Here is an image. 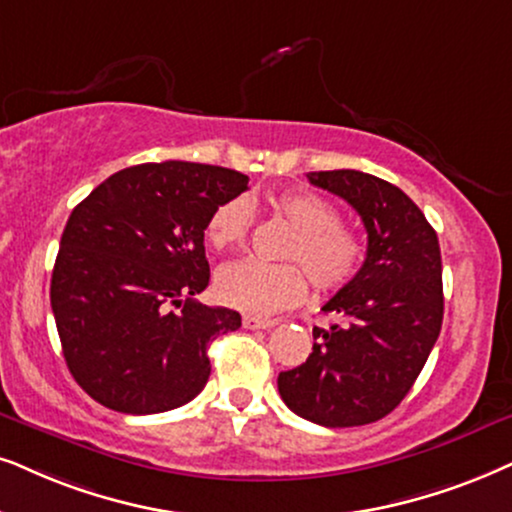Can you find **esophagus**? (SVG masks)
I'll return each mask as SVG.
<instances>
[{"mask_svg":"<svg viewBox=\"0 0 512 512\" xmlns=\"http://www.w3.org/2000/svg\"><path fill=\"white\" fill-rule=\"evenodd\" d=\"M276 319H260V316H243V326L250 331H267V328L276 326Z\"/></svg>","mask_w":512,"mask_h":512,"instance_id":"34e87169","label":"esophagus"}]
</instances>
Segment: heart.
I'll use <instances>...</instances> for the list:
<instances>
[{"label":"heart","mask_w":512,"mask_h":512,"mask_svg":"<svg viewBox=\"0 0 512 512\" xmlns=\"http://www.w3.org/2000/svg\"><path fill=\"white\" fill-rule=\"evenodd\" d=\"M271 208L293 226L283 257L300 262L316 290H335L357 274L361 243L340 224L331 200L307 189H290L271 198ZM252 203L238 196L219 203L205 224V238L215 250L238 248L248 236ZM217 297L248 314L288 309L307 293V278L293 262L238 260L224 264L215 278Z\"/></svg>","instance_id":"heart-1"}]
</instances>
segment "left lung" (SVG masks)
Segmentation results:
<instances>
[{
    "label": "left lung",
    "mask_w": 512,
    "mask_h": 512,
    "mask_svg": "<svg viewBox=\"0 0 512 512\" xmlns=\"http://www.w3.org/2000/svg\"><path fill=\"white\" fill-rule=\"evenodd\" d=\"M307 179L359 212L368 248L357 276L323 304L340 323L314 328L312 354L278 373V392L316 425H368L409 394L442 331L439 241L418 205L390 181L357 170L309 172Z\"/></svg>",
    "instance_id": "left-lung-1"
}]
</instances>
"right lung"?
<instances>
[{
	"label": "right lung",
	"mask_w": 512,
	"mask_h": 512,
	"mask_svg": "<svg viewBox=\"0 0 512 512\" xmlns=\"http://www.w3.org/2000/svg\"><path fill=\"white\" fill-rule=\"evenodd\" d=\"M243 191L248 177L226 167L144 163L115 172L68 217L51 309L70 373L94 401L146 416L208 383V345L241 328V314L193 300L210 283L205 224Z\"/></svg>",
	"instance_id": "add662e5"
}]
</instances>
